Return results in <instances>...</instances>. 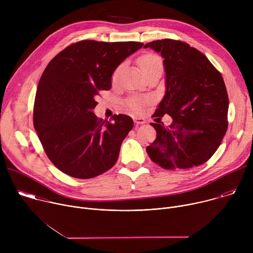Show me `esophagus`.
I'll use <instances>...</instances> for the list:
<instances>
[{
  "mask_svg": "<svg viewBox=\"0 0 253 253\" xmlns=\"http://www.w3.org/2000/svg\"><path fill=\"white\" fill-rule=\"evenodd\" d=\"M134 122L136 124H144L145 123V119L141 118V117H134Z\"/></svg>",
  "mask_w": 253,
  "mask_h": 253,
  "instance_id": "obj_1",
  "label": "esophagus"
}]
</instances>
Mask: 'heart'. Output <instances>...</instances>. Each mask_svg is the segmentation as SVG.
I'll return each instance as SVG.
<instances>
[{
    "instance_id": "1",
    "label": "heart",
    "mask_w": 253,
    "mask_h": 253,
    "mask_svg": "<svg viewBox=\"0 0 253 253\" xmlns=\"http://www.w3.org/2000/svg\"><path fill=\"white\" fill-rule=\"evenodd\" d=\"M138 64L139 67L141 69V71L143 72H146L147 70L154 68V67H162V62L160 60V58L157 55L154 54H144L142 55L139 59H138ZM119 73H120V69H116L114 71V73L112 75V81L116 82L118 80L119 77ZM146 102L145 99H142V98H132L128 101L127 105L129 107V109L133 112H139L142 109V105Z\"/></svg>"
}]
</instances>
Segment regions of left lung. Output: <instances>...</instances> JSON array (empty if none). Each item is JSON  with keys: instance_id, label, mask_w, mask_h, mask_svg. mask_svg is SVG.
Wrapping results in <instances>:
<instances>
[{"instance_id": "left-lung-1", "label": "left lung", "mask_w": 253, "mask_h": 253, "mask_svg": "<svg viewBox=\"0 0 253 253\" xmlns=\"http://www.w3.org/2000/svg\"><path fill=\"white\" fill-rule=\"evenodd\" d=\"M163 57L166 92L151 123L157 136L146 151L164 169H190L208 161L227 130L228 95L223 78L210 61L187 43L171 39L147 43ZM158 119V118H157ZM160 119V118H159Z\"/></svg>"}]
</instances>
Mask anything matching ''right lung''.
<instances>
[{
  "instance_id": "add662e5",
  "label": "right lung",
  "mask_w": 253,
  "mask_h": 253,
  "mask_svg": "<svg viewBox=\"0 0 253 253\" xmlns=\"http://www.w3.org/2000/svg\"><path fill=\"white\" fill-rule=\"evenodd\" d=\"M139 42L83 40L55 56L44 70L34 103V127L51 162L65 174L89 179L112 168L131 117L112 122L93 112L101 90H110L116 68L142 48Z\"/></svg>"
}]
</instances>
